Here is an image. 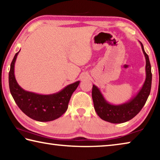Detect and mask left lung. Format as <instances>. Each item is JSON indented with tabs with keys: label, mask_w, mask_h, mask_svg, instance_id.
Wrapping results in <instances>:
<instances>
[{
	"label": "left lung",
	"mask_w": 160,
	"mask_h": 160,
	"mask_svg": "<svg viewBox=\"0 0 160 160\" xmlns=\"http://www.w3.org/2000/svg\"><path fill=\"white\" fill-rule=\"evenodd\" d=\"M140 43L146 60V78L144 84L136 95L123 104H112L107 101L96 85L92 86V97L94 110L102 120L112 123H121L131 120L140 112L150 95L152 85L151 66L148 55L145 53L142 43Z\"/></svg>",
	"instance_id": "left-lung-1"
}]
</instances>
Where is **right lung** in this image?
<instances>
[{
  "mask_svg": "<svg viewBox=\"0 0 160 160\" xmlns=\"http://www.w3.org/2000/svg\"><path fill=\"white\" fill-rule=\"evenodd\" d=\"M20 50L14 56L9 72V88L18 107L29 118L40 122L53 121L63 114L72 93L79 85L80 81L70 84L58 92L39 94L26 91L18 85L15 77V63Z\"/></svg>",
  "mask_w": 160,
  "mask_h": 160,
  "instance_id": "right-lung-1",
  "label": "right lung"
}]
</instances>
